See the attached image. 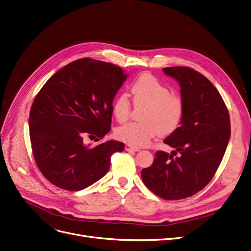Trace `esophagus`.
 <instances>
[{
	"instance_id": "1",
	"label": "esophagus",
	"mask_w": 251,
	"mask_h": 251,
	"mask_svg": "<svg viewBox=\"0 0 251 251\" xmlns=\"http://www.w3.org/2000/svg\"><path fill=\"white\" fill-rule=\"evenodd\" d=\"M125 150H126V151H139L138 148L133 147V146H130V145H126V146H125Z\"/></svg>"
}]
</instances>
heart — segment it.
Returning <instances> with one entry per match:
<instances>
[{
	"label": "heart",
	"instance_id": "1",
	"mask_svg": "<svg viewBox=\"0 0 251 251\" xmlns=\"http://www.w3.org/2000/svg\"><path fill=\"white\" fill-rule=\"evenodd\" d=\"M133 103L144 105L139 122H129L116 129V137L133 147L147 146L156 134L168 136L179 128L184 104L179 96L170 94V89L150 74L138 77L131 87ZM131 104L126 94L119 95L113 105V112L119 122L128 119Z\"/></svg>",
	"mask_w": 251,
	"mask_h": 251
}]
</instances>
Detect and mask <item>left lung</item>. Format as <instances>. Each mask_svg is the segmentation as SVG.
<instances>
[{"label": "left lung", "mask_w": 251, "mask_h": 251, "mask_svg": "<svg viewBox=\"0 0 251 251\" xmlns=\"http://www.w3.org/2000/svg\"><path fill=\"white\" fill-rule=\"evenodd\" d=\"M163 72L180 86L184 116L179 128L164 139L176 151L171 155L158 151L141 178L159 197L179 200L201 191L214 176L231 136V122L220 92L202 74L187 67Z\"/></svg>", "instance_id": "1"}]
</instances>
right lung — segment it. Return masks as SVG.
I'll return each instance as SVG.
<instances>
[{
    "label": "right lung",
    "mask_w": 251,
    "mask_h": 251,
    "mask_svg": "<svg viewBox=\"0 0 251 251\" xmlns=\"http://www.w3.org/2000/svg\"><path fill=\"white\" fill-rule=\"evenodd\" d=\"M127 75L91 58L65 65L44 84L29 112V137L40 171L51 183L80 191L104 176L111 157L122 151L116 140L91 147L110 132L113 100Z\"/></svg>",
    "instance_id": "1"
}]
</instances>
